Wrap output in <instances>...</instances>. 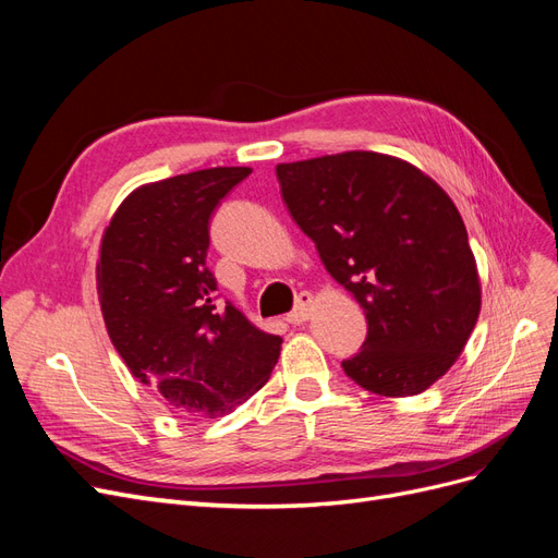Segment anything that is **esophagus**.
<instances>
[{
  "label": "esophagus",
  "mask_w": 558,
  "mask_h": 558,
  "mask_svg": "<svg viewBox=\"0 0 558 558\" xmlns=\"http://www.w3.org/2000/svg\"><path fill=\"white\" fill-rule=\"evenodd\" d=\"M312 305H314V298L310 293H300L298 300H295V310L289 316H286V320H289V324H293V326L305 324V320L312 314Z\"/></svg>",
  "instance_id": "obj_1"
}]
</instances>
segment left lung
Returning <instances> with one entry per match:
<instances>
[{
    "label": "left lung",
    "instance_id": "1",
    "mask_svg": "<svg viewBox=\"0 0 558 558\" xmlns=\"http://www.w3.org/2000/svg\"><path fill=\"white\" fill-rule=\"evenodd\" d=\"M277 179L293 221L365 312L367 337L344 375L379 396L426 391L461 356L482 298L449 195L373 150L279 165Z\"/></svg>",
    "mask_w": 558,
    "mask_h": 558
}]
</instances>
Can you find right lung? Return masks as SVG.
Segmentation results:
<instances>
[{
	"mask_svg": "<svg viewBox=\"0 0 558 558\" xmlns=\"http://www.w3.org/2000/svg\"><path fill=\"white\" fill-rule=\"evenodd\" d=\"M251 174L214 167L142 185L105 232L97 293L111 342L130 373L189 418L232 412L267 381L281 337L218 302L207 267L209 221Z\"/></svg>",
	"mask_w": 558,
	"mask_h": 558,
	"instance_id": "obj_1",
	"label": "right lung"
}]
</instances>
